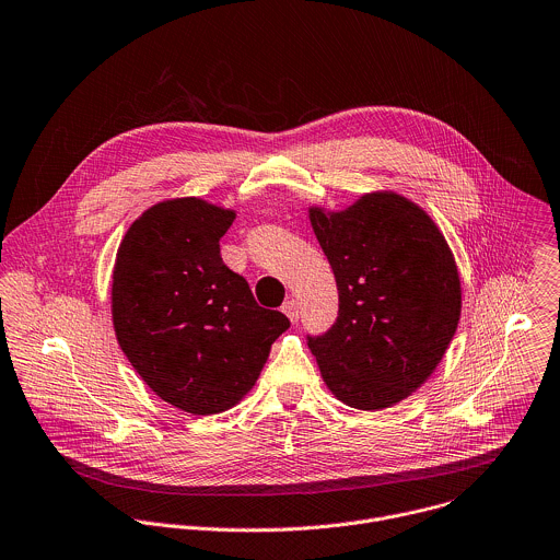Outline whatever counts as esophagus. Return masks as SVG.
<instances>
[{"label": "esophagus", "instance_id": "esophagus-1", "mask_svg": "<svg viewBox=\"0 0 560 560\" xmlns=\"http://www.w3.org/2000/svg\"><path fill=\"white\" fill-rule=\"evenodd\" d=\"M282 313L291 319V322H298L300 319V304L295 300H287L282 304Z\"/></svg>", "mask_w": 560, "mask_h": 560}]
</instances>
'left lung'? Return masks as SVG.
<instances>
[{
  "mask_svg": "<svg viewBox=\"0 0 560 560\" xmlns=\"http://www.w3.org/2000/svg\"><path fill=\"white\" fill-rule=\"evenodd\" d=\"M339 289V317L308 337L326 386L343 404L382 410L441 363L460 319L454 254L415 201L375 190L350 208H308Z\"/></svg>",
  "mask_w": 560,
  "mask_h": 560,
  "instance_id": "8db88e82",
  "label": "left lung"
}]
</instances>
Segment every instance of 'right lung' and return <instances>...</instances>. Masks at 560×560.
<instances>
[{"label":"right lung","instance_id":"obj_1","mask_svg":"<svg viewBox=\"0 0 560 560\" xmlns=\"http://www.w3.org/2000/svg\"><path fill=\"white\" fill-rule=\"evenodd\" d=\"M234 217L199 197L159 201L128 228L113 269L119 348L161 399L190 415L238 404L291 326L223 265L219 238Z\"/></svg>","mask_w":560,"mask_h":560}]
</instances>
